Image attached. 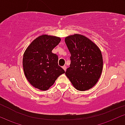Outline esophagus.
Returning <instances> with one entry per match:
<instances>
[{"label": "esophagus", "instance_id": "esophagus-1", "mask_svg": "<svg viewBox=\"0 0 125 125\" xmlns=\"http://www.w3.org/2000/svg\"><path fill=\"white\" fill-rule=\"evenodd\" d=\"M62 68L64 69V71H66V70H67V67H66V65H64V66H63Z\"/></svg>", "mask_w": 125, "mask_h": 125}]
</instances>
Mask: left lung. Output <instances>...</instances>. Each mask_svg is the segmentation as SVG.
Listing matches in <instances>:
<instances>
[{
  "instance_id": "1",
  "label": "left lung",
  "mask_w": 125,
  "mask_h": 125,
  "mask_svg": "<svg viewBox=\"0 0 125 125\" xmlns=\"http://www.w3.org/2000/svg\"><path fill=\"white\" fill-rule=\"evenodd\" d=\"M71 57L70 67L65 75L77 90H88L96 84L103 68V59L98 47L91 40L81 34L65 39Z\"/></svg>"
}]
</instances>
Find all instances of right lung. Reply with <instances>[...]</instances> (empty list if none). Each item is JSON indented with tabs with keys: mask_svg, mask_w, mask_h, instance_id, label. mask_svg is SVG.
<instances>
[{
	"mask_svg": "<svg viewBox=\"0 0 125 125\" xmlns=\"http://www.w3.org/2000/svg\"><path fill=\"white\" fill-rule=\"evenodd\" d=\"M61 39L42 35L31 42L23 54V67L28 81L36 88L46 91L65 71L58 65V55L52 52Z\"/></svg>",
	"mask_w": 125,
	"mask_h": 125,
	"instance_id": "add662e5",
	"label": "right lung"
}]
</instances>
